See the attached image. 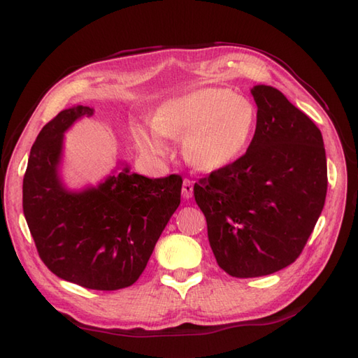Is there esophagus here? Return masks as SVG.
I'll list each match as a JSON object with an SVG mask.
<instances>
[{
	"instance_id": "1",
	"label": "esophagus",
	"mask_w": 358,
	"mask_h": 358,
	"mask_svg": "<svg viewBox=\"0 0 358 358\" xmlns=\"http://www.w3.org/2000/svg\"><path fill=\"white\" fill-rule=\"evenodd\" d=\"M182 196L185 199H189L193 196V182L189 179H184V182H182Z\"/></svg>"
}]
</instances>
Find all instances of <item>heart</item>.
<instances>
[{
	"mask_svg": "<svg viewBox=\"0 0 358 358\" xmlns=\"http://www.w3.org/2000/svg\"><path fill=\"white\" fill-rule=\"evenodd\" d=\"M152 128L136 127L137 147L148 155L165 156L164 138H184V155L196 169L215 171L238 159L257 128V108L225 87H201L169 99L152 115Z\"/></svg>",
	"mask_w": 358,
	"mask_h": 358,
	"instance_id": "heart-1",
	"label": "heart"
}]
</instances>
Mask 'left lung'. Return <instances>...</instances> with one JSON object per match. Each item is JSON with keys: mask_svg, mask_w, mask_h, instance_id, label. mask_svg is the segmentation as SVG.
Instances as JSON below:
<instances>
[{"mask_svg": "<svg viewBox=\"0 0 358 358\" xmlns=\"http://www.w3.org/2000/svg\"><path fill=\"white\" fill-rule=\"evenodd\" d=\"M257 129L245 155L194 184L217 266L255 278L290 266L324 207L322 131L272 86L257 85Z\"/></svg>", "mask_w": 358, "mask_h": 358, "instance_id": "left-lung-1", "label": "left lung"}]
</instances>
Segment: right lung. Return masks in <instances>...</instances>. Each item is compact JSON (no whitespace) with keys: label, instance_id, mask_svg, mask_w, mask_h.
Segmentation results:
<instances>
[{"label":"right lung","instance_id":"1","mask_svg":"<svg viewBox=\"0 0 358 358\" xmlns=\"http://www.w3.org/2000/svg\"><path fill=\"white\" fill-rule=\"evenodd\" d=\"M94 109L77 105L46 123L31 148L23 179V211L41 261L58 278L94 290L134 284L180 203L182 178L150 179L123 165L72 192L58 173L64 133Z\"/></svg>","mask_w":358,"mask_h":358}]
</instances>
